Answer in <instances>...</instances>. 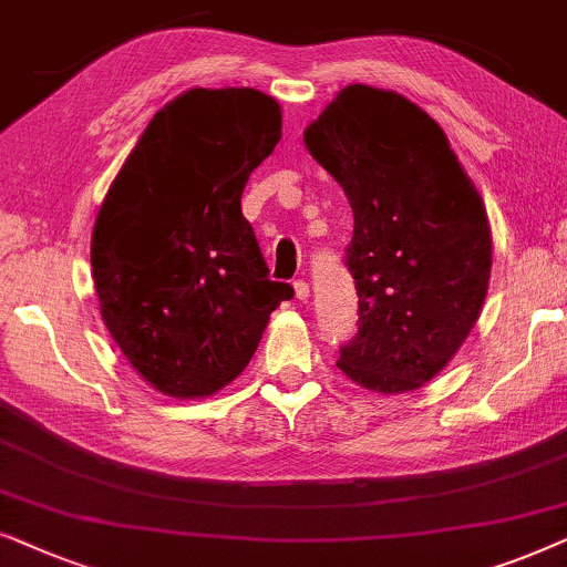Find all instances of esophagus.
I'll return each mask as SVG.
<instances>
[{"label":"esophagus","mask_w":567,"mask_h":567,"mask_svg":"<svg viewBox=\"0 0 567 567\" xmlns=\"http://www.w3.org/2000/svg\"><path fill=\"white\" fill-rule=\"evenodd\" d=\"M292 288H296V298L303 300V303L311 298V285H308L306 279H296V282H292Z\"/></svg>","instance_id":"esophagus-1"}]
</instances>
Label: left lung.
<instances>
[{"instance_id": "obj_1", "label": "left lung", "mask_w": 567, "mask_h": 567, "mask_svg": "<svg viewBox=\"0 0 567 567\" xmlns=\"http://www.w3.org/2000/svg\"><path fill=\"white\" fill-rule=\"evenodd\" d=\"M303 142L354 217L344 264L360 321L337 368L379 394L420 389L485 303L493 236L482 196L441 126L391 90L344 87Z\"/></svg>"}]
</instances>
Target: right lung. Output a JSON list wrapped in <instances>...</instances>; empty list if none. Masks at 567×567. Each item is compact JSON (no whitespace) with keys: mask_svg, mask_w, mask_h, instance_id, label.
I'll return each mask as SVG.
<instances>
[{"mask_svg":"<svg viewBox=\"0 0 567 567\" xmlns=\"http://www.w3.org/2000/svg\"><path fill=\"white\" fill-rule=\"evenodd\" d=\"M282 137L275 97L194 87L163 105L121 165L93 228L95 292L113 342L161 394L209 396L254 358L271 282L240 196Z\"/></svg>","mask_w":567,"mask_h":567,"instance_id":"right-lung-1","label":"right lung"}]
</instances>
